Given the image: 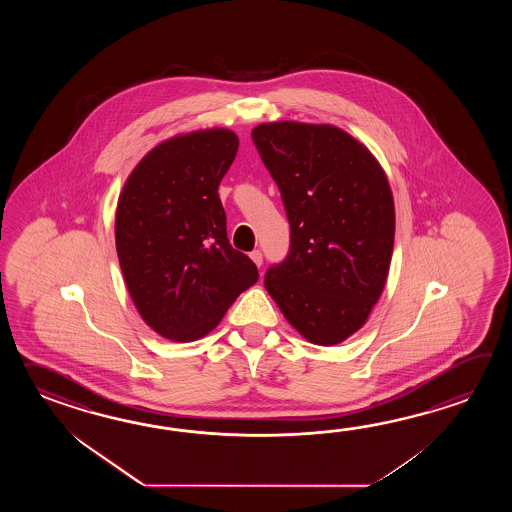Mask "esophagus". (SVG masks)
I'll list each match as a JSON object with an SVG mask.
<instances>
[{
    "label": "esophagus",
    "mask_w": 512,
    "mask_h": 512,
    "mask_svg": "<svg viewBox=\"0 0 512 512\" xmlns=\"http://www.w3.org/2000/svg\"><path fill=\"white\" fill-rule=\"evenodd\" d=\"M251 260L254 261L258 267H261V265H263V254H261V251H252Z\"/></svg>",
    "instance_id": "34e87169"
}]
</instances>
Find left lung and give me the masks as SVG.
I'll return each mask as SVG.
<instances>
[{"label": "left lung", "mask_w": 512, "mask_h": 512, "mask_svg": "<svg viewBox=\"0 0 512 512\" xmlns=\"http://www.w3.org/2000/svg\"><path fill=\"white\" fill-rule=\"evenodd\" d=\"M291 227L265 289L309 342L335 346L359 331L392 261L395 208L386 174L349 133L329 124L267 122L252 130Z\"/></svg>", "instance_id": "8db88e82"}]
</instances>
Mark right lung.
I'll use <instances>...</instances> for the list:
<instances>
[{"mask_svg":"<svg viewBox=\"0 0 512 512\" xmlns=\"http://www.w3.org/2000/svg\"><path fill=\"white\" fill-rule=\"evenodd\" d=\"M238 146L223 128L177 135L146 153L120 192L124 282L142 320L168 340L205 337L258 282L254 261L230 245L218 194Z\"/></svg>","mask_w":512,"mask_h":512,"instance_id":"1","label":"right lung"}]
</instances>
